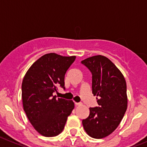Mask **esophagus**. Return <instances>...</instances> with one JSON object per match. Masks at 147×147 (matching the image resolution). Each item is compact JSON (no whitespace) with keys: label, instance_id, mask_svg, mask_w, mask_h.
I'll return each mask as SVG.
<instances>
[{"label":"esophagus","instance_id":"1","mask_svg":"<svg viewBox=\"0 0 147 147\" xmlns=\"http://www.w3.org/2000/svg\"><path fill=\"white\" fill-rule=\"evenodd\" d=\"M75 105H76V106H80V105H82V103H80V102H75Z\"/></svg>","mask_w":147,"mask_h":147}]
</instances>
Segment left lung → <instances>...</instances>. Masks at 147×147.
I'll list each match as a JSON object with an SVG mask.
<instances>
[{
	"mask_svg": "<svg viewBox=\"0 0 147 147\" xmlns=\"http://www.w3.org/2000/svg\"><path fill=\"white\" fill-rule=\"evenodd\" d=\"M92 74V93L98 107H90L89 116L83 120L88 135L102 138L120 125L127 107V86L120 69L106 57L97 55L81 61Z\"/></svg>",
	"mask_w": 147,
	"mask_h": 147,
	"instance_id": "1",
	"label": "left lung"
}]
</instances>
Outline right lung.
I'll return each mask as SVG.
<instances>
[{"instance_id": "right-lung-1", "label": "right lung", "mask_w": 147, "mask_h": 147, "mask_svg": "<svg viewBox=\"0 0 147 147\" xmlns=\"http://www.w3.org/2000/svg\"><path fill=\"white\" fill-rule=\"evenodd\" d=\"M76 57L45 54L32 64L22 84L23 108L35 130L43 136L62 132L67 117L75 107L72 100L57 98L53 92L64 88V75Z\"/></svg>"}]
</instances>
